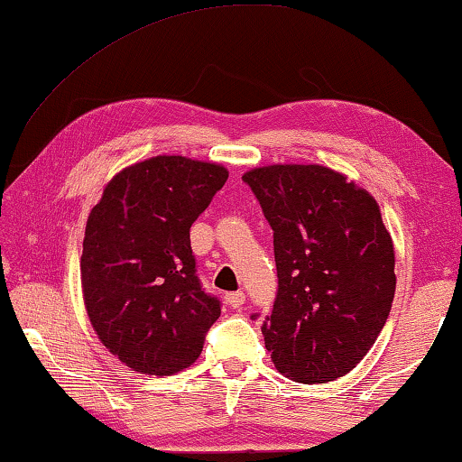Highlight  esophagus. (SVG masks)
I'll return each mask as SVG.
<instances>
[{
    "instance_id": "34e87169",
    "label": "esophagus",
    "mask_w": 462,
    "mask_h": 462,
    "mask_svg": "<svg viewBox=\"0 0 462 462\" xmlns=\"http://www.w3.org/2000/svg\"><path fill=\"white\" fill-rule=\"evenodd\" d=\"M245 291H232V294H226V304L230 306V309H240V306L245 304Z\"/></svg>"
}]
</instances>
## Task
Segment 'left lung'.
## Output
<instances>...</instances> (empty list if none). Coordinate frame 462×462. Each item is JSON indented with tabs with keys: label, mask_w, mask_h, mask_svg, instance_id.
<instances>
[{
	"label": "left lung",
	"mask_w": 462,
	"mask_h": 462,
	"mask_svg": "<svg viewBox=\"0 0 462 462\" xmlns=\"http://www.w3.org/2000/svg\"><path fill=\"white\" fill-rule=\"evenodd\" d=\"M273 230L277 298L263 323L275 368L320 384L354 370L389 319L394 246L374 197L320 164L243 174Z\"/></svg>",
	"instance_id": "obj_1"
}]
</instances>
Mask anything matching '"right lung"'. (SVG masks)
<instances>
[{"label":"right lung","mask_w":462,"mask_h":462,"mask_svg":"<svg viewBox=\"0 0 462 462\" xmlns=\"http://www.w3.org/2000/svg\"><path fill=\"white\" fill-rule=\"evenodd\" d=\"M226 179L222 164L153 156L116 172L88 216L79 259L88 319L137 374L189 368L219 317L195 275L189 230Z\"/></svg>","instance_id":"1"}]
</instances>
